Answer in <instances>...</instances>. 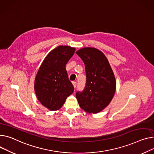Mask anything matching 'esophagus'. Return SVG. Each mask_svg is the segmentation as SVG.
<instances>
[{
	"instance_id": "obj_1",
	"label": "esophagus",
	"mask_w": 154,
	"mask_h": 154,
	"mask_svg": "<svg viewBox=\"0 0 154 154\" xmlns=\"http://www.w3.org/2000/svg\"><path fill=\"white\" fill-rule=\"evenodd\" d=\"M72 83H73V86L75 87V88H76V81H73L72 82Z\"/></svg>"
}]
</instances>
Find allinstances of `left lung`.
Wrapping results in <instances>:
<instances>
[{
    "label": "left lung",
    "mask_w": 154,
    "mask_h": 154,
    "mask_svg": "<svg viewBox=\"0 0 154 154\" xmlns=\"http://www.w3.org/2000/svg\"><path fill=\"white\" fill-rule=\"evenodd\" d=\"M76 54L85 65L86 82L84 90L76 97L80 107L87 113H97L111 102L116 89V81L107 58L98 49L85 47Z\"/></svg>",
    "instance_id": "1"
}]
</instances>
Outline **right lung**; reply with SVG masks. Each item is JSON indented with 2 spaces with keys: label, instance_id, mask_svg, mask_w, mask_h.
Returning <instances> with one entry per match:
<instances>
[{
  "label": "right lung",
  "instance_id": "add662e5",
  "mask_svg": "<svg viewBox=\"0 0 154 154\" xmlns=\"http://www.w3.org/2000/svg\"><path fill=\"white\" fill-rule=\"evenodd\" d=\"M75 52L74 47L69 46L56 47L45 58L37 73L35 92L42 105L50 110L60 109L74 91L65 66Z\"/></svg>",
  "mask_w": 154,
  "mask_h": 154
}]
</instances>
